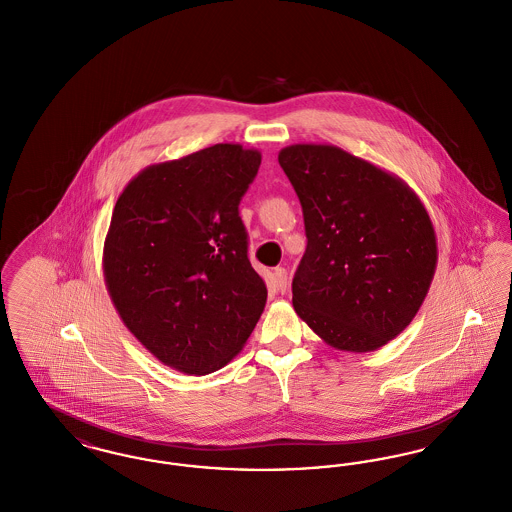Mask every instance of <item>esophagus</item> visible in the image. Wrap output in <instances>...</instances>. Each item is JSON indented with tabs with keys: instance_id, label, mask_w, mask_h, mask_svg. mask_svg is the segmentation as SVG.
<instances>
[{
	"instance_id": "34e87169",
	"label": "esophagus",
	"mask_w": 512,
	"mask_h": 512,
	"mask_svg": "<svg viewBox=\"0 0 512 512\" xmlns=\"http://www.w3.org/2000/svg\"><path fill=\"white\" fill-rule=\"evenodd\" d=\"M274 284L282 293L288 290V272H286V268H274Z\"/></svg>"
}]
</instances>
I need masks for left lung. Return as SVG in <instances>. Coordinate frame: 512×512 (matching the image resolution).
<instances>
[{
	"mask_svg": "<svg viewBox=\"0 0 512 512\" xmlns=\"http://www.w3.org/2000/svg\"><path fill=\"white\" fill-rule=\"evenodd\" d=\"M278 163L307 234L292 282L295 313L341 351L386 345L411 324L436 272L428 211L401 178L340 147L295 144Z\"/></svg>",
	"mask_w": 512,
	"mask_h": 512,
	"instance_id": "8db88e82",
	"label": "left lung"
}]
</instances>
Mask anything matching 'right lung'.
I'll list each match as a JSON object with an SVG mask.
<instances>
[{"instance_id":"add662e5","label":"right lung","mask_w":512,"mask_h":512,"mask_svg":"<svg viewBox=\"0 0 512 512\" xmlns=\"http://www.w3.org/2000/svg\"><path fill=\"white\" fill-rule=\"evenodd\" d=\"M261 153L217 144L151 165L113 209L103 274L126 328L161 363L209 374L244 347L267 303L240 201Z\"/></svg>"}]
</instances>
